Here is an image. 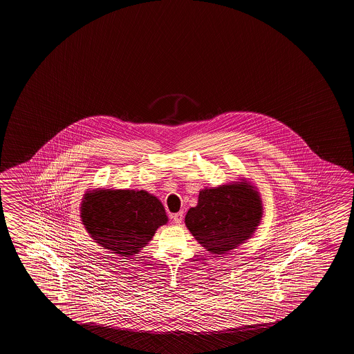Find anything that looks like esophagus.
<instances>
[{"label": "esophagus", "mask_w": 354, "mask_h": 354, "mask_svg": "<svg viewBox=\"0 0 354 354\" xmlns=\"http://www.w3.org/2000/svg\"><path fill=\"white\" fill-rule=\"evenodd\" d=\"M183 217H184V212L183 211H180V212H178V214H173V221H174V223H176V225H180L181 222H183Z\"/></svg>", "instance_id": "esophagus-1"}]
</instances>
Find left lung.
<instances>
[{"label": "left lung", "mask_w": 354, "mask_h": 354, "mask_svg": "<svg viewBox=\"0 0 354 354\" xmlns=\"http://www.w3.org/2000/svg\"><path fill=\"white\" fill-rule=\"evenodd\" d=\"M263 217L257 186L238 179L217 187H205L185 225L197 242L212 254H228L254 236Z\"/></svg>", "instance_id": "left-lung-1"}]
</instances>
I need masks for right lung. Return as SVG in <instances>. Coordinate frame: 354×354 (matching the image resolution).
Listing matches in <instances>:
<instances>
[{
    "label": "right lung",
    "mask_w": 354,
    "mask_h": 354,
    "mask_svg": "<svg viewBox=\"0 0 354 354\" xmlns=\"http://www.w3.org/2000/svg\"><path fill=\"white\" fill-rule=\"evenodd\" d=\"M82 222L95 243L113 254H137L168 223L157 196L145 190L93 189L84 195Z\"/></svg>",
    "instance_id": "add662e5"
}]
</instances>
